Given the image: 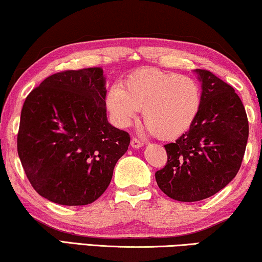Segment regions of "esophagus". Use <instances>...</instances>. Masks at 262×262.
<instances>
[{"mask_svg": "<svg viewBox=\"0 0 262 262\" xmlns=\"http://www.w3.org/2000/svg\"><path fill=\"white\" fill-rule=\"evenodd\" d=\"M143 145H144V143L140 142L139 139H137V138L131 139V146L135 147V149H139V147H142Z\"/></svg>", "mask_w": 262, "mask_h": 262, "instance_id": "34e87169", "label": "esophagus"}]
</instances>
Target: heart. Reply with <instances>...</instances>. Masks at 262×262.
Listing matches in <instances>:
<instances>
[{"instance_id": "obj_1", "label": "heart", "mask_w": 262, "mask_h": 262, "mask_svg": "<svg viewBox=\"0 0 262 262\" xmlns=\"http://www.w3.org/2000/svg\"><path fill=\"white\" fill-rule=\"evenodd\" d=\"M202 104V90L197 80L157 68H142L115 85L106 105L116 122L130 125L143 110V120L161 139H175L192 126Z\"/></svg>"}]
</instances>
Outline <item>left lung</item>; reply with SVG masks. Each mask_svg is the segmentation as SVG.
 Segmentation results:
<instances>
[{
  "mask_svg": "<svg viewBox=\"0 0 262 262\" xmlns=\"http://www.w3.org/2000/svg\"><path fill=\"white\" fill-rule=\"evenodd\" d=\"M202 104L192 126L164 145L165 166L155 173L161 190L181 202L215 195L240 169L248 139V119L234 89L206 70H195Z\"/></svg>",
  "mask_w": 262,
  "mask_h": 262,
  "instance_id": "left-lung-1",
  "label": "left lung"
}]
</instances>
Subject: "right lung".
<instances>
[{
	"instance_id": "1",
	"label": "right lung",
	"mask_w": 262,
	"mask_h": 262,
	"mask_svg": "<svg viewBox=\"0 0 262 262\" xmlns=\"http://www.w3.org/2000/svg\"><path fill=\"white\" fill-rule=\"evenodd\" d=\"M100 67L63 71L26 98L17 154L37 194L62 206H85L104 194L130 136L108 123Z\"/></svg>"
}]
</instances>
